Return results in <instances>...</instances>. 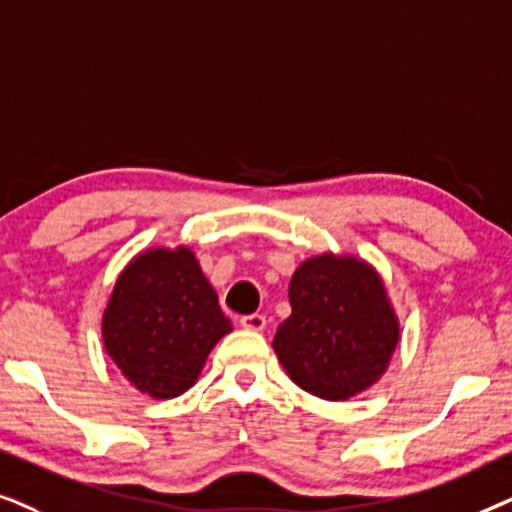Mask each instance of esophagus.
Instances as JSON below:
<instances>
[{
  "label": "esophagus",
  "instance_id": "1",
  "mask_svg": "<svg viewBox=\"0 0 512 512\" xmlns=\"http://www.w3.org/2000/svg\"><path fill=\"white\" fill-rule=\"evenodd\" d=\"M238 323H241V327H245V330L260 332V330H264V327H267V318H264L262 313H250V316H243L241 320H238Z\"/></svg>",
  "mask_w": 512,
  "mask_h": 512
}]
</instances>
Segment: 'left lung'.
Masks as SVG:
<instances>
[{"label": "left lung", "instance_id": "obj_1", "mask_svg": "<svg viewBox=\"0 0 512 512\" xmlns=\"http://www.w3.org/2000/svg\"><path fill=\"white\" fill-rule=\"evenodd\" d=\"M290 318L274 351L288 377L323 400H349L377 384L400 342L384 281L351 255L309 257L290 281Z\"/></svg>", "mask_w": 512, "mask_h": 512}]
</instances>
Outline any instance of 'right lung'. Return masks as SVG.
Segmentation results:
<instances>
[{
  "label": "right lung",
  "mask_w": 512,
  "mask_h": 512,
  "mask_svg": "<svg viewBox=\"0 0 512 512\" xmlns=\"http://www.w3.org/2000/svg\"><path fill=\"white\" fill-rule=\"evenodd\" d=\"M227 332L231 320L185 245L140 252L119 274L102 316L109 358L138 391L156 400L192 388Z\"/></svg>",
  "instance_id": "1"
}]
</instances>
